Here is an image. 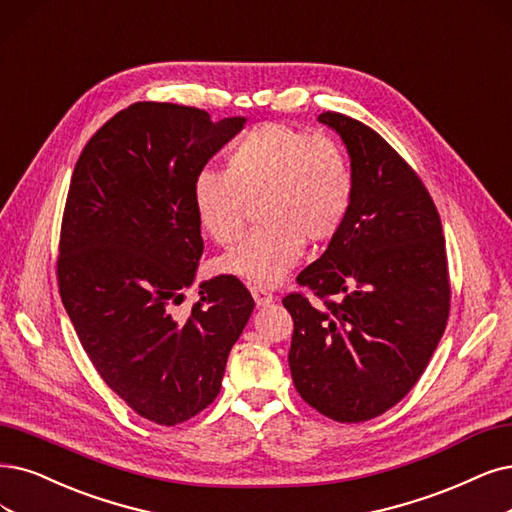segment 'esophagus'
<instances>
[{
    "mask_svg": "<svg viewBox=\"0 0 512 512\" xmlns=\"http://www.w3.org/2000/svg\"><path fill=\"white\" fill-rule=\"evenodd\" d=\"M251 293H253V297H255V304H257V308H261V306H270L272 301H274V295H272L270 291L263 289V287H259V285H253V287H251Z\"/></svg>",
    "mask_w": 512,
    "mask_h": 512,
    "instance_id": "esophagus-1",
    "label": "esophagus"
}]
</instances>
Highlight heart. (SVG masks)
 I'll return each mask as SVG.
<instances>
[{"label": "heart", "mask_w": 512, "mask_h": 512, "mask_svg": "<svg viewBox=\"0 0 512 512\" xmlns=\"http://www.w3.org/2000/svg\"><path fill=\"white\" fill-rule=\"evenodd\" d=\"M352 196L342 147L280 122L246 132L227 154V173L202 168L192 189L196 217L217 244H232L257 206L261 223L217 268L266 287L295 266L306 240L323 244L342 230Z\"/></svg>", "instance_id": "1"}]
</instances>
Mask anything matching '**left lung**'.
Wrapping results in <instances>:
<instances>
[{
	"label": "left lung",
	"mask_w": 512,
	"mask_h": 512,
	"mask_svg": "<svg viewBox=\"0 0 512 512\" xmlns=\"http://www.w3.org/2000/svg\"><path fill=\"white\" fill-rule=\"evenodd\" d=\"M354 181L348 219L297 276L323 306L289 293L295 390L335 422H367L418 384L447 327L443 225L418 173L373 128L337 111ZM336 299L333 300L332 297Z\"/></svg>",
	"instance_id": "1"
}]
</instances>
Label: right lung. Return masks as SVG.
I'll return each mask as SVG.
<instances>
[{
	"label": "right lung",
	"mask_w": 512,
	"mask_h": 512,
	"mask_svg": "<svg viewBox=\"0 0 512 512\" xmlns=\"http://www.w3.org/2000/svg\"><path fill=\"white\" fill-rule=\"evenodd\" d=\"M244 122L135 103L94 132L73 168L56 259L63 306L103 382L160 426L217 399L255 308L223 274L202 282L187 314L175 312L204 251L194 179Z\"/></svg>",
	"instance_id": "1"
}]
</instances>
